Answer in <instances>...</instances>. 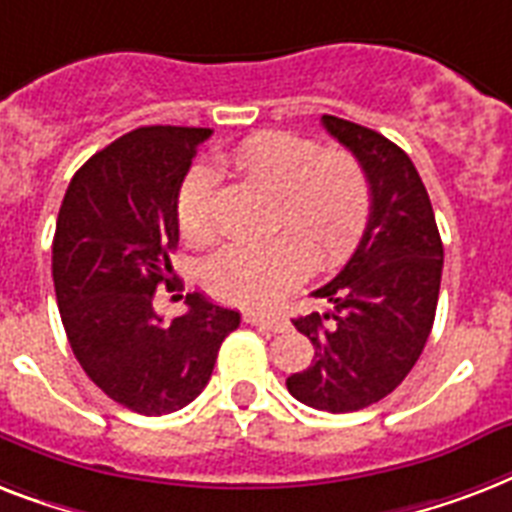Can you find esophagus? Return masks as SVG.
I'll use <instances>...</instances> for the list:
<instances>
[{
    "label": "esophagus",
    "instance_id": "1",
    "mask_svg": "<svg viewBox=\"0 0 512 512\" xmlns=\"http://www.w3.org/2000/svg\"><path fill=\"white\" fill-rule=\"evenodd\" d=\"M243 320L248 322V325L272 330V333H282V330H288V320H285V317H280V314H272V312H245Z\"/></svg>",
    "mask_w": 512,
    "mask_h": 512
}]
</instances>
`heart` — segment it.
Listing matches in <instances>:
<instances>
[{
  "instance_id": "1",
  "label": "heart",
  "mask_w": 512,
  "mask_h": 512,
  "mask_svg": "<svg viewBox=\"0 0 512 512\" xmlns=\"http://www.w3.org/2000/svg\"><path fill=\"white\" fill-rule=\"evenodd\" d=\"M227 166L277 192L275 237L237 240L206 267L214 296L235 304H264L309 264H341L365 232L370 216V182L349 150L325 147L293 132H259L222 155ZM216 174L208 166L190 171L179 190L177 219L195 245L214 237Z\"/></svg>"
}]
</instances>
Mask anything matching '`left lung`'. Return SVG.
<instances>
[{"instance_id":"obj_1","label":"left lung","mask_w":512,"mask_h":512,"mask_svg":"<svg viewBox=\"0 0 512 512\" xmlns=\"http://www.w3.org/2000/svg\"><path fill=\"white\" fill-rule=\"evenodd\" d=\"M370 182V219L341 275L317 288L330 304L293 320L314 346L312 365L285 386L322 412H357L380 402L415 367L439 304L441 245L431 198L402 147L367 126L322 116Z\"/></svg>"}]
</instances>
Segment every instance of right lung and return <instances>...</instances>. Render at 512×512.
I'll return each instance as SVG.
<instances>
[{"instance_id": "add662e5", "label": "right lung", "mask_w": 512, "mask_h": 512, "mask_svg": "<svg viewBox=\"0 0 512 512\" xmlns=\"http://www.w3.org/2000/svg\"><path fill=\"white\" fill-rule=\"evenodd\" d=\"M211 129L140 126L94 153L65 190L52 280L65 335L92 383L140 415H169L211 380L235 309L187 293L163 322L155 288L174 290L182 182Z\"/></svg>"}]
</instances>
